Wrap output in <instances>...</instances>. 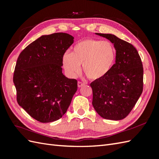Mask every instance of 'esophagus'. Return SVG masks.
Listing matches in <instances>:
<instances>
[{"instance_id":"1","label":"esophagus","mask_w":159,"mask_h":159,"mask_svg":"<svg viewBox=\"0 0 159 159\" xmlns=\"http://www.w3.org/2000/svg\"><path fill=\"white\" fill-rule=\"evenodd\" d=\"M85 85V84L84 83H82V82H80V81L78 82V87H81L84 86Z\"/></svg>"}]
</instances>
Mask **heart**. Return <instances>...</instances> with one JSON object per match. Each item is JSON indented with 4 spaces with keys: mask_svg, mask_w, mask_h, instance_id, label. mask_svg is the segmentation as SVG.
<instances>
[{
    "mask_svg": "<svg viewBox=\"0 0 159 159\" xmlns=\"http://www.w3.org/2000/svg\"><path fill=\"white\" fill-rule=\"evenodd\" d=\"M116 60V50L112 43L95 39L78 42L70 54L63 57V65L67 74L74 77L80 72V65L90 80L102 79L112 68Z\"/></svg>",
    "mask_w": 159,
    "mask_h": 159,
    "instance_id": "b5f03b06",
    "label": "heart"
}]
</instances>
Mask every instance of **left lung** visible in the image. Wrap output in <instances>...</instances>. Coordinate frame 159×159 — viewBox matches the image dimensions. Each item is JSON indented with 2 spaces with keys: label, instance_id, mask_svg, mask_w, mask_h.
I'll use <instances>...</instances> for the list:
<instances>
[{
  "label": "left lung",
  "instance_id": "8db88e82",
  "mask_svg": "<svg viewBox=\"0 0 159 159\" xmlns=\"http://www.w3.org/2000/svg\"><path fill=\"white\" fill-rule=\"evenodd\" d=\"M114 44L116 63L102 79L90 84L92 104L104 119L120 120L126 117L135 105L143 92V68L137 49L112 34L96 33Z\"/></svg>",
  "mask_w": 159,
  "mask_h": 159
}]
</instances>
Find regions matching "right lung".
I'll return each instance as SVG.
<instances>
[{
	"label": "right lung",
	"mask_w": 159,
	"mask_h": 159,
	"mask_svg": "<svg viewBox=\"0 0 159 159\" xmlns=\"http://www.w3.org/2000/svg\"><path fill=\"white\" fill-rule=\"evenodd\" d=\"M74 43L67 33L42 35L20 52L13 80L18 104L42 123L59 120L68 109L78 85L62 73L63 57Z\"/></svg>",
	"instance_id": "obj_1"
}]
</instances>
